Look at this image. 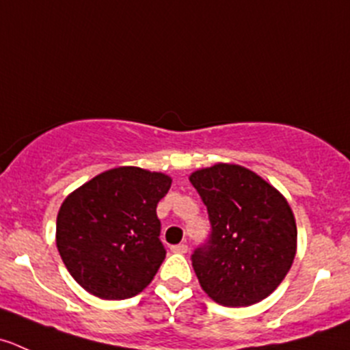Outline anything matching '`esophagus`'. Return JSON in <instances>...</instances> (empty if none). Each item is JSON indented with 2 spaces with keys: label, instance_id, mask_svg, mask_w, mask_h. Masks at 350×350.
I'll return each instance as SVG.
<instances>
[{
  "label": "esophagus",
  "instance_id": "1",
  "mask_svg": "<svg viewBox=\"0 0 350 350\" xmlns=\"http://www.w3.org/2000/svg\"><path fill=\"white\" fill-rule=\"evenodd\" d=\"M171 251L172 253H179V254H185L188 253V246L186 244H174V246H171Z\"/></svg>",
  "mask_w": 350,
  "mask_h": 350
}]
</instances>
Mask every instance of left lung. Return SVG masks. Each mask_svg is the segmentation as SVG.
<instances>
[{
    "mask_svg": "<svg viewBox=\"0 0 350 350\" xmlns=\"http://www.w3.org/2000/svg\"><path fill=\"white\" fill-rule=\"evenodd\" d=\"M208 210L212 236L193 253V269L217 304L243 308L269 297L286 279L297 250V227L286 196L237 164L189 174Z\"/></svg>",
    "mask_w": 350,
    "mask_h": 350,
    "instance_id": "1",
    "label": "left lung"
}]
</instances>
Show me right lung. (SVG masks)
<instances>
[{
  "label": "right lung",
  "mask_w": 350,
  "mask_h": 350,
  "mask_svg": "<svg viewBox=\"0 0 350 350\" xmlns=\"http://www.w3.org/2000/svg\"><path fill=\"white\" fill-rule=\"evenodd\" d=\"M171 176L123 165L100 172L61 203L56 246L70 275L100 299L140 294L165 258L157 203Z\"/></svg>",
  "instance_id": "right-lung-1"
}]
</instances>
